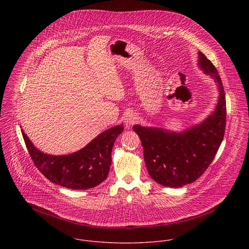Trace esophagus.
Here are the masks:
<instances>
[{
  "mask_svg": "<svg viewBox=\"0 0 249 249\" xmlns=\"http://www.w3.org/2000/svg\"><path fill=\"white\" fill-rule=\"evenodd\" d=\"M137 120H138V119H137V117H136L135 114L129 113L128 115H126V116L124 117V124L126 125V127H129V126L133 125L134 124H136V123H137Z\"/></svg>",
  "mask_w": 249,
  "mask_h": 249,
  "instance_id": "34e87169",
  "label": "esophagus"
}]
</instances>
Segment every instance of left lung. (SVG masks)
Returning <instances> with one entry per match:
<instances>
[{"label": "left lung", "mask_w": 249, "mask_h": 249, "mask_svg": "<svg viewBox=\"0 0 249 249\" xmlns=\"http://www.w3.org/2000/svg\"><path fill=\"white\" fill-rule=\"evenodd\" d=\"M198 66L210 74L218 87L213 113L202 123L182 132L136 124L133 130L141 139L147 172L158 184L180 188L195 182L208 169L223 140L226 121L225 93L213 63L198 52Z\"/></svg>", "instance_id": "1"}]
</instances>
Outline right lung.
Here are the masks:
<instances>
[{"label": "right lung", "mask_w": 249, "mask_h": 249, "mask_svg": "<svg viewBox=\"0 0 249 249\" xmlns=\"http://www.w3.org/2000/svg\"><path fill=\"white\" fill-rule=\"evenodd\" d=\"M124 126L116 125L99 134L80 150L68 155H51L37 149L22 130L29 153L45 178L54 184L86 190L98 186L107 178L111 166V151Z\"/></svg>", "instance_id": "1"}]
</instances>
